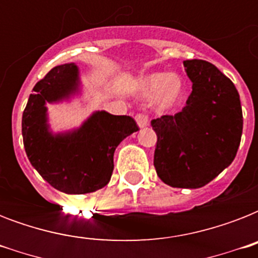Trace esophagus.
<instances>
[{"label":"esophagus","instance_id":"esophagus-1","mask_svg":"<svg viewBox=\"0 0 258 258\" xmlns=\"http://www.w3.org/2000/svg\"><path fill=\"white\" fill-rule=\"evenodd\" d=\"M135 120H137L138 125L141 127V128H145L149 125V117L143 115V113H138L137 116H135Z\"/></svg>","mask_w":258,"mask_h":258}]
</instances>
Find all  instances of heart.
Returning <instances> with one entry per match:
<instances>
[{
	"label": "heart",
	"mask_w": 258,
	"mask_h": 258,
	"mask_svg": "<svg viewBox=\"0 0 258 258\" xmlns=\"http://www.w3.org/2000/svg\"><path fill=\"white\" fill-rule=\"evenodd\" d=\"M139 92L146 99H154L159 111H170L183 95V83L178 75L154 72L139 80Z\"/></svg>",
	"instance_id": "1"
}]
</instances>
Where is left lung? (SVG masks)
Instances as JSON below:
<instances>
[{
    "instance_id": "8db88e82",
    "label": "left lung",
    "mask_w": 258,
    "mask_h": 258,
    "mask_svg": "<svg viewBox=\"0 0 258 258\" xmlns=\"http://www.w3.org/2000/svg\"><path fill=\"white\" fill-rule=\"evenodd\" d=\"M183 66L192 91L180 112L151 120L158 138L154 166L171 187L198 188L236 158L242 108L232 80L212 62L194 58Z\"/></svg>"
}]
</instances>
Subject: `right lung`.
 Listing matches in <instances>:
<instances>
[{
    "label": "right lung",
    "instance_id": "1",
    "mask_svg": "<svg viewBox=\"0 0 258 258\" xmlns=\"http://www.w3.org/2000/svg\"><path fill=\"white\" fill-rule=\"evenodd\" d=\"M22 113V139L28 159L44 179L67 194H86L104 187L113 171V153L124 138L137 133L127 115L96 111L79 128L53 134L46 103L68 100L80 92L76 64L52 68L34 86Z\"/></svg>",
    "mask_w": 258,
    "mask_h": 258
}]
</instances>
